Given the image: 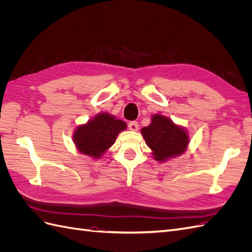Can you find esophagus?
<instances>
[{"mask_svg":"<svg viewBox=\"0 0 252 252\" xmlns=\"http://www.w3.org/2000/svg\"><path fill=\"white\" fill-rule=\"evenodd\" d=\"M128 128L130 129L131 131H136L139 129V124H138V122H135V121H131V122H129L128 123Z\"/></svg>","mask_w":252,"mask_h":252,"instance_id":"esophagus-1","label":"esophagus"}]
</instances>
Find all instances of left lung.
<instances>
[{
    "mask_svg": "<svg viewBox=\"0 0 252 252\" xmlns=\"http://www.w3.org/2000/svg\"><path fill=\"white\" fill-rule=\"evenodd\" d=\"M141 132L147 146L154 151L155 158L159 162L182 155L189 142L184 128L161 114L152 117L150 125L143 127Z\"/></svg>",
    "mask_w": 252,
    "mask_h": 252,
    "instance_id": "8db88e82",
    "label": "left lung"
}]
</instances>
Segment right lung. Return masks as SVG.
Masks as SVG:
<instances>
[{
  "instance_id": "1",
  "label": "right lung",
  "mask_w": 252,
  "mask_h": 252,
  "mask_svg": "<svg viewBox=\"0 0 252 252\" xmlns=\"http://www.w3.org/2000/svg\"><path fill=\"white\" fill-rule=\"evenodd\" d=\"M126 126L124 121L108 113H100L87 124L75 129L74 144L82 154L97 158L112 146L119 132L126 129Z\"/></svg>"
}]
</instances>
